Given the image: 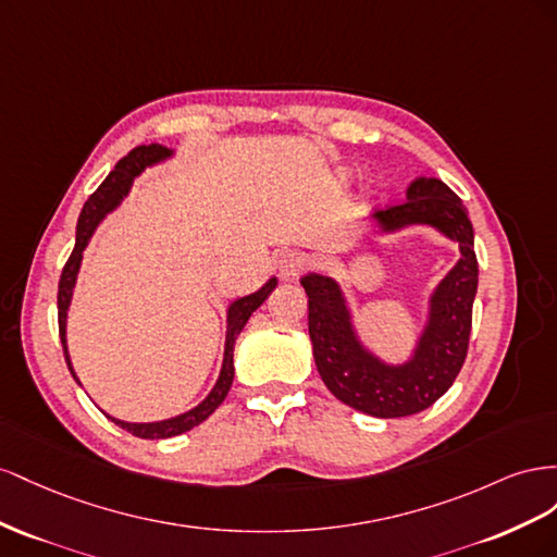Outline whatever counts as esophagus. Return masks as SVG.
Returning a JSON list of instances; mask_svg holds the SVG:
<instances>
[{"label":"esophagus","mask_w":557,"mask_h":557,"mask_svg":"<svg viewBox=\"0 0 557 557\" xmlns=\"http://www.w3.org/2000/svg\"><path fill=\"white\" fill-rule=\"evenodd\" d=\"M306 265H308V259L300 251H284L277 261V270L284 280L298 277L300 273H304Z\"/></svg>","instance_id":"34e87169"}]
</instances>
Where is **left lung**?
Listing matches in <instances>:
<instances>
[{"instance_id": "8db88e82", "label": "left lung", "mask_w": 557, "mask_h": 557, "mask_svg": "<svg viewBox=\"0 0 557 557\" xmlns=\"http://www.w3.org/2000/svg\"><path fill=\"white\" fill-rule=\"evenodd\" d=\"M383 231L432 224L459 243L462 259L438 284L432 314L420 345L404 367H387L363 349L349 324L338 284L324 275H306L308 331L317 371L338 401L373 418H406L432 406L448 392L469 349L471 310L479 289L473 226L453 190L441 180L420 177L399 205L375 212Z\"/></svg>"}]
</instances>
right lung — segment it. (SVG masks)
<instances>
[{"label":"right lung","mask_w":557,"mask_h":557,"mask_svg":"<svg viewBox=\"0 0 557 557\" xmlns=\"http://www.w3.org/2000/svg\"><path fill=\"white\" fill-rule=\"evenodd\" d=\"M170 149H165L163 145H141L135 147L128 156H123L121 161L116 163V168L109 172V177L98 186V190L86 200L82 214H78V224H76V245L70 253V259L62 268V275L58 282V329H60V341H62V349H65V359L67 367L72 371V363L67 357V343H65V320H67V308L72 300V289L76 282V273H78V263H82V253L90 240L92 231L98 228L100 221L104 219L107 212H111L116 205L123 200V196L131 190L133 180L137 174L145 170L151 163H158L161 158H168ZM277 280L265 282V287H261L257 294H249L245 298H237L235 304L228 308V333H226V352H224V367H221V375L216 380L214 389L210 392L208 399H205L200 406H196L194 410L184 412V416H177L172 420H163V422H149V424H133V422H121L114 420L125 432H131L137 438H170L188 432L196 424H200L202 420H208L212 412L221 406V401L226 399V394L233 385V349H235V341L240 336V331L245 329L247 320L251 317V312L257 310L263 300L270 296V292L275 289ZM74 375V371H72ZM76 377V375H74Z\"/></svg>","instance_id":"1"}]
</instances>
